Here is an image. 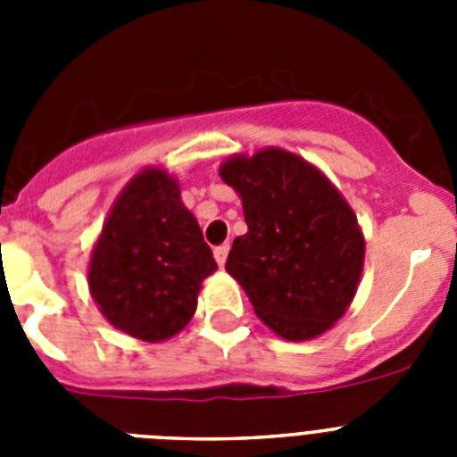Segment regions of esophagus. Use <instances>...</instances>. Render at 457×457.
I'll list each match as a JSON object with an SVG mask.
<instances>
[{"label": "esophagus", "instance_id": "esophagus-1", "mask_svg": "<svg viewBox=\"0 0 457 457\" xmlns=\"http://www.w3.org/2000/svg\"><path fill=\"white\" fill-rule=\"evenodd\" d=\"M226 256H228V245H220V247H215V261L220 268H224Z\"/></svg>", "mask_w": 457, "mask_h": 457}]
</instances>
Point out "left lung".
<instances>
[{
  "label": "left lung",
  "mask_w": 457,
  "mask_h": 457,
  "mask_svg": "<svg viewBox=\"0 0 457 457\" xmlns=\"http://www.w3.org/2000/svg\"><path fill=\"white\" fill-rule=\"evenodd\" d=\"M220 176L240 194L247 221L226 272L274 334L320 337L348 311L364 268V236L348 201L325 173L281 148L228 157Z\"/></svg>",
  "instance_id": "1"
}]
</instances>
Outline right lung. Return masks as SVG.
<instances>
[{
	"label": "right lung",
	"mask_w": 457,
	"mask_h": 457,
	"mask_svg": "<svg viewBox=\"0 0 457 457\" xmlns=\"http://www.w3.org/2000/svg\"><path fill=\"white\" fill-rule=\"evenodd\" d=\"M215 270L179 180L148 167L109 210L88 263V290L116 329L157 343L192 320L201 281Z\"/></svg>",
	"instance_id": "1"
}]
</instances>
